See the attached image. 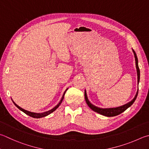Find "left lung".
Instances as JSON below:
<instances>
[{
  "mask_svg": "<svg viewBox=\"0 0 149 149\" xmlns=\"http://www.w3.org/2000/svg\"><path fill=\"white\" fill-rule=\"evenodd\" d=\"M133 52L134 53V56H135V60H136V68H137V83L139 84V79H140V70L138 66V59H137L136 53L135 51L133 50ZM137 94H138V90L137 91V93L135 96L134 98L132 100L131 102L127 103L126 104L122 105V106L118 107H115V108H105V109H103V108H100L95 106L91 104V103L89 102L88 100L87 96H86V91H85V98L86 104L88 105V107L91 108V109H93L94 111L99 113V114L102 115L104 116H106V117H114V116H117L118 115H120V113L124 112V111L126 110L129 107H130L131 105L134 104V102L136 100V99L137 96Z\"/></svg>",
  "mask_w": 149,
  "mask_h": 149,
  "instance_id": "left-lung-1",
  "label": "left lung"
}]
</instances>
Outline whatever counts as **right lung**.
Masks as SVG:
<instances>
[{
    "mask_svg": "<svg viewBox=\"0 0 149 149\" xmlns=\"http://www.w3.org/2000/svg\"><path fill=\"white\" fill-rule=\"evenodd\" d=\"M66 91H67V89L66 90V91L64 92V93L63 96V97H62V98H61V100L60 101V102H59L57 105H56V106H55V107L53 108L52 109H51V110H49V111H48L44 112V113H32V112L28 111L23 109V108L20 107L19 106V105H17V104H16L14 102H13V104H15V106L17 107L19 109H20L21 111H23V113H25V114H26L27 115L30 116V117H33V118H42V117H45V116H47V115H48L51 114V113H53V112L54 111H55L56 109H57V108L58 107L59 105H61V104L62 103V102H63V99H64V94H65Z\"/></svg>",
    "mask_w": 149,
    "mask_h": 149,
    "instance_id": "obj_1",
    "label": "right lung"
}]
</instances>
